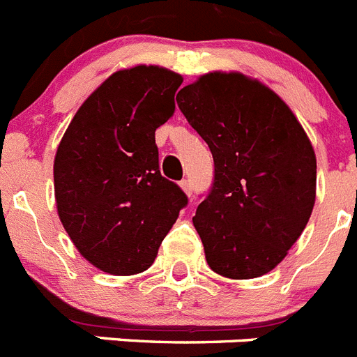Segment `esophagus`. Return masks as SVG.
Here are the masks:
<instances>
[{
	"mask_svg": "<svg viewBox=\"0 0 357 357\" xmlns=\"http://www.w3.org/2000/svg\"><path fill=\"white\" fill-rule=\"evenodd\" d=\"M181 188L184 189L185 195H191V191H193V185H191V181H189V178H184V181H181Z\"/></svg>",
	"mask_w": 357,
	"mask_h": 357,
	"instance_id": "esophagus-1",
	"label": "esophagus"
}]
</instances>
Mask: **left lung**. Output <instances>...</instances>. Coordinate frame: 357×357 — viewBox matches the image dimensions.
<instances>
[{
    "label": "left lung",
    "instance_id": "left-lung-1",
    "mask_svg": "<svg viewBox=\"0 0 357 357\" xmlns=\"http://www.w3.org/2000/svg\"><path fill=\"white\" fill-rule=\"evenodd\" d=\"M176 103L214 159L213 188L193 216L207 264L229 279L272 272L313 213L307 134L279 94L243 73L202 75Z\"/></svg>",
    "mask_w": 357,
    "mask_h": 357
}]
</instances>
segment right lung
Listing matches in <instances>:
<instances>
[{"instance_id":"right-lung-1","label":"right lung","mask_w":357,"mask_h":357,"mask_svg":"<svg viewBox=\"0 0 357 357\" xmlns=\"http://www.w3.org/2000/svg\"><path fill=\"white\" fill-rule=\"evenodd\" d=\"M182 77L159 66L112 73L56 148V213L82 257L110 275L151 266L188 204L160 175L155 130L175 112Z\"/></svg>"}]
</instances>
